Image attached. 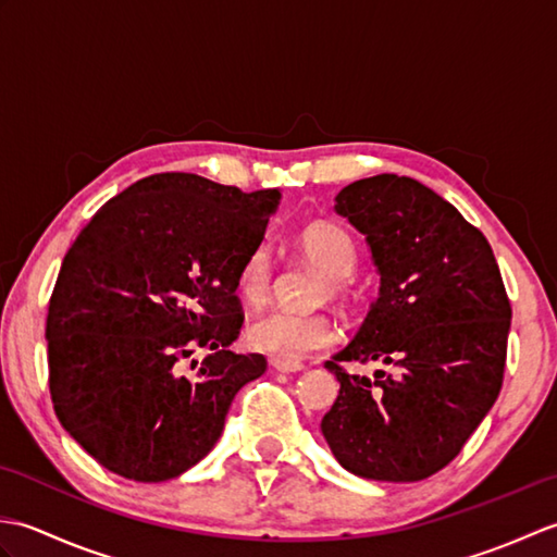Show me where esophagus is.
Returning a JSON list of instances; mask_svg holds the SVG:
<instances>
[{"label": "esophagus", "instance_id": "34e87169", "mask_svg": "<svg viewBox=\"0 0 557 557\" xmlns=\"http://www.w3.org/2000/svg\"><path fill=\"white\" fill-rule=\"evenodd\" d=\"M270 366L280 373H297L304 371V363L299 361H282V359H270Z\"/></svg>", "mask_w": 557, "mask_h": 557}]
</instances>
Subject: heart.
Instances as JSON below:
<instances>
[{"instance_id":"obj_1","label":"heart","mask_w":557,"mask_h":557,"mask_svg":"<svg viewBox=\"0 0 557 557\" xmlns=\"http://www.w3.org/2000/svg\"><path fill=\"white\" fill-rule=\"evenodd\" d=\"M299 251L318 270L327 275L323 292L330 297L345 294V280L357 268V246L347 230L335 222H311L299 232ZM272 265L270 248L256 244L236 270V294L248 306H260L270 294ZM337 337V327L325 313H297L275 309L256 318L248 327V342L256 351H263L272 359L299 361L313 351L330 347Z\"/></svg>"}]
</instances>
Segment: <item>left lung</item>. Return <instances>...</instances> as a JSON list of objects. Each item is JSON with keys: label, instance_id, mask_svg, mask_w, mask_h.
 I'll return each mask as SVG.
<instances>
[{"label": "left lung", "instance_id": "left-lung-1", "mask_svg": "<svg viewBox=\"0 0 557 557\" xmlns=\"http://www.w3.org/2000/svg\"><path fill=\"white\" fill-rule=\"evenodd\" d=\"M335 210L369 242L381 292L359 333L325 363L339 395L321 431L351 474L429 479L500 395L512 309L498 263L474 224L409 176L354 182ZM339 360H383L394 371L349 376Z\"/></svg>", "mask_w": 557, "mask_h": 557}]
</instances>
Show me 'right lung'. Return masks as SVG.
I'll return each mask as SVG.
<instances>
[{
	"mask_svg": "<svg viewBox=\"0 0 557 557\" xmlns=\"http://www.w3.org/2000/svg\"><path fill=\"white\" fill-rule=\"evenodd\" d=\"M280 191L152 174L108 200L62 260L47 311L59 423L124 479L184 474L222 435L263 354H234L236 270L263 242ZM196 348L211 354L193 359Z\"/></svg>",
	"mask_w": 557,
	"mask_h": 557,
	"instance_id": "obj_1",
	"label": "right lung"
}]
</instances>
